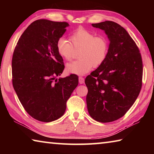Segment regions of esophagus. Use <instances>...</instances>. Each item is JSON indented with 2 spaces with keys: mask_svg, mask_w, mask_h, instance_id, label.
<instances>
[{
  "mask_svg": "<svg viewBox=\"0 0 154 154\" xmlns=\"http://www.w3.org/2000/svg\"><path fill=\"white\" fill-rule=\"evenodd\" d=\"M79 83L80 84H83V83H84V78L83 77H79Z\"/></svg>",
  "mask_w": 154,
  "mask_h": 154,
  "instance_id": "esophagus-1",
  "label": "esophagus"
}]
</instances>
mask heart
I'll return each instance as SVG.
<instances>
[{"label":"heart","mask_w":154,"mask_h":154,"mask_svg":"<svg viewBox=\"0 0 154 154\" xmlns=\"http://www.w3.org/2000/svg\"><path fill=\"white\" fill-rule=\"evenodd\" d=\"M72 44L64 37L60 38L56 44L57 51L66 60H71L75 49L79 50L78 60L66 64V71L70 73L83 75L94 67L102 64L107 56L108 41L103 36H96L94 34L80 28L70 36Z\"/></svg>","instance_id":"b5f03b06"}]
</instances>
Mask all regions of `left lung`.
Returning a JSON list of instances; mask_svg holds the SVG:
<instances>
[{
	"label": "left lung",
	"instance_id": "obj_1",
	"mask_svg": "<svg viewBox=\"0 0 154 154\" xmlns=\"http://www.w3.org/2000/svg\"><path fill=\"white\" fill-rule=\"evenodd\" d=\"M92 26L105 31L110 43L105 60L85 78L87 107L94 120L107 123L124 116L137 100L143 62L136 43L120 25L105 21Z\"/></svg>",
	"mask_w": 154,
	"mask_h": 154
}]
</instances>
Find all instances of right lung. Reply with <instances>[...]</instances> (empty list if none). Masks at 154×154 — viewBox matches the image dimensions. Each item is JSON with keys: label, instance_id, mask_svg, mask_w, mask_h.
I'll return each instance as SVG.
<instances>
[{"label": "right lung", "instance_id": "obj_1", "mask_svg": "<svg viewBox=\"0 0 154 154\" xmlns=\"http://www.w3.org/2000/svg\"><path fill=\"white\" fill-rule=\"evenodd\" d=\"M69 26L67 22L36 20L15 48L13 86L25 110L38 121L50 122L63 116L66 101L78 85L76 75L56 78L64 69L56 44Z\"/></svg>", "mask_w": 154, "mask_h": 154}]
</instances>
